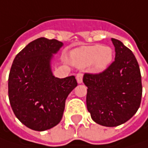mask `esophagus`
<instances>
[{
	"mask_svg": "<svg viewBox=\"0 0 148 148\" xmlns=\"http://www.w3.org/2000/svg\"><path fill=\"white\" fill-rule=\"evenodd\" d=\"M76 79H77V82L79 83V84L82 83L83 74L81 73V72H79V73H78V74H77V75H76Z\"/></svg>",
	"mask_w": 148,
	"mask_h": 148,
	"instance_id": "obj_1",
	"label": "esophagus"
}]
</instances>
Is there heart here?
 I'll list each match as a JSON object with an SVG mask.
<instances>
[{
	"instance_id": "1",
	"label": "heart",
	"mask_w": 148,
	"mask_h": 148,
	"mask_svg": "<svg viewBox=\"0 0 148 148\" xmlns=\"http://www.w3.org/2000/svg\"><path fill=\"white\" fill-rule=\"evenodd\" d=\"M113 58V51L110 47L93 45L81 47L74 50L71 53V62L79 68L93 65L95 71L106 69Z\"/></svg>"
}]
</instances>
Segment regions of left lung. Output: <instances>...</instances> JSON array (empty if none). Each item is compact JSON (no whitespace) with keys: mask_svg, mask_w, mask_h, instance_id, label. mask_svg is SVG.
<instances>
[{"mask_svg":"<svg viewBox=\"0 0 148 148\" xmlns=\"http://www.w3.org/2000/svg\"><path fill=\"white\" fill-rule=\"evenodd\" d=\"M114 44L115 61L99 74L85 73L88 87L86 105L95 122L117 126L136 114L141 105L143 86L140 68L132 52L117 39Z\"/></svg>","mask_w":148,"mask_h":148,"instance_id":"1","label":"left lung"}]
</instances>
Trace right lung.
Here are the masks:
<instances>
[{
    "label": "right lung",
    "instance_id": "obj_1",
    "mask_svg": "<svg viewBox=\"0 0 148 148\" xmlns=\"http://www.w3.org/2000/svg\"><path fill=\"white\" fill-rule=\"evenodd\" d=\"M63 46L56 39L40 38L14 58L8 78V96L16 118L32 130L42 132L58 125L65 100L77 86L74 75L56 78L51 59Z\"/></svg>",
    "mask_w": 148,
    "mask_h": 148
}]
</instances>
